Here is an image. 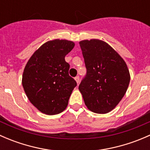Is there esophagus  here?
Segmentation results:
<instances>
[{"label":"esophagus","mask_w":150,"mask_h":150,"mask_svg":"<svg viewBox=\"0 0 150 150\" xmlns=\"http://www.w3.org/2000/svg\"><path fill=\"white\" fill-rule=\"evenodd\" d=\"M75 81H76V83H77V84H78L80 83V78L78 76H76L75 78Z\"/></svg>","instance_id":"obj_1"}]
</instances>
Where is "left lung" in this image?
<instances>
[{
    "instance_id": "obj_1",
    "label": "left lung",
    "mask_w": 150,
    "mask_h": 150,
    "mask_svg": "<svg viewBox=\"0 0 150 150\" xmlns=\"http://www.w3.org/2000/svg\"><path fill=\"white\" fill-rule=\"evenodd\" d=\"M79 43L87 69L78 87L84 103L95 113L110 112L126 93L131 79L128 66L105 41L91 39Z\"/></svg>"
}]
</instances>
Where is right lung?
Instances as JSON below:
<instances>
[{
	"label": "right lung",
	"instance_id": "1",
	"mask_svg": "<svg viewBox=\"0 0 150 150\" xmlns=\"http://www.w3.org/2000/svg\"><path fill=\"white\" fill-rule=\"evenodd\" d=\"M75 46L71 40L54 39L39 47L29 59L22 83L30 102L42 113L59 114L67 108L77 86L69 75L65 56Z\"/></svg>",
	"mask_w": 150,
	"mask_h": 150
}]
</instances>
